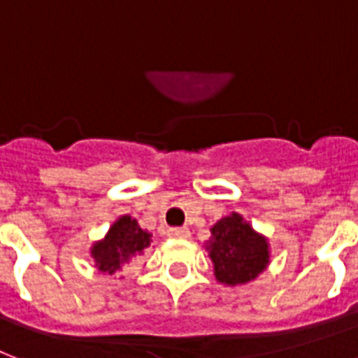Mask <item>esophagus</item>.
I'll list each match as a JSON object with an SVG mask.
<instances>
[{
  "label": "esophagus",
  "mask_w": 358,
  "mask_h": 358,
  "mask_svg": "<svg viewBox=\"0 0 358 358\" xmlns=\"http://www.w3.org/2000/svg\"><path fill=\"white\" fill-rule=\"evenodd\" d=\"M169 238H176V240H189L190 230L189 228H173V230H169Z\"/></svg>",
  "instance_id": "34e87169"
}]
</instances>
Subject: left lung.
I'll list each match as a JSON object with an SVG mask.
<instances>
[{"label":"left lung","instance_id":"8db88e82","mask_svg":"<svg viewBox=\"0 0 358 358\" xmlns=\"http://www.w3.org/2000/svg\"><path fill=\"white\" fill-rule=\"evenodd\" d=\"M206 251L213 262L215 279L228 287L249 283L270 264L268 238L236 211L213 224Z\"/></svg>","mask_w":358,"mask_h":358}]
</instances>
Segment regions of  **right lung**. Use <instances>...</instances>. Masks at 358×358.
<instances>
[{"label":"right lung","instance_id":"add662e5","mask_svg":"<svg viewBox=\"0 0 358 358\" xmlns=\"http://www.w3.org/2000/svg\"><path fill=\"white\" fill-rule=\"evenodd\" d=\"M149 245L150 234L139 227L138 219L122 215L113 222L103 240L90 247V257L101 273L113 275L130 260L141 257Z\"/></svg>","mask_w":358,"mask_h":358}]
</instances>
